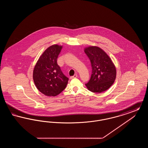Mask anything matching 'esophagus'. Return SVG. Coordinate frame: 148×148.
<instances>
[{
    "label": "esophagus",
    "mask_w": 148,
    "mask_h": 148,
    "mask_svg": "<svg viewBox=\"0 0 148 148\" xmlns=\"http://www.w3.org/2000/svg\"><path fill=\"white\" fill-rule=\"evenodd\" d=\"M77 77V74H75L74 75H73V76H72V77H71L70 78H71V79H73V78H75V77Z\"/></svg>",
    "instance_id": "34e87169"
}]
</instances>
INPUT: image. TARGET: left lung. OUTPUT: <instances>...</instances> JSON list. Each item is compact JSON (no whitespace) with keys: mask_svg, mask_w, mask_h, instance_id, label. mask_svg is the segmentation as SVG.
<instances>
[{"mask_svg":"<svg viewBox=\"0 0 148 148\" xmlns=\"http://www.w3.org/2000/svg\"><path fill=\"white\" fill-rule=\"evenodd\" d=\"M92 66L89 81L85 84L88 89L100 93L108 90L113 85L116 75V68L109 56L98 47H89L84 49Z\"/></svg>","mask_w":148,"mask_h":148,"instance_id":"8db88e82","label":"left lung"}]
</instances>
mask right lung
<instances>
[{
	"instance_id": "add662e5",
	"label": "right lung",
	"mask_w": 148,
	"mask_h": 148,
	"mask_svg": "<svg viewBox=\"0 0 148 148\" xmlns=\"http://www.w3.org/2000/svg\"><path fill=\"white\" fill-rule=\"evenodd\" d=\"M62 46L53 45L40 56L33 71V80L37 89L43 94L55 97L63 92L68 77L64 75L57 64Z\"/></svg>"
}]
</instances>
